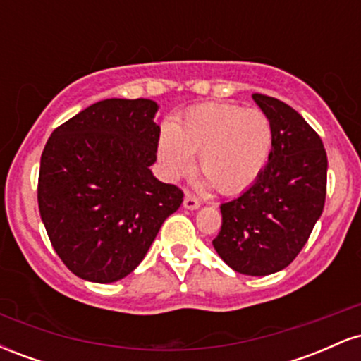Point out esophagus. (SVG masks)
Instances as JSON below:
<instances>
[{
	"instance_id": "1",
	"label": "esophagus",
	"mask_w": 361,
	"mask_h": 361,
	"mask_svg": "<svg viewBox=\"0 0 361 361\" xmlns=\"http://www.w3.org/2000/svg\"><path fill=\"white\" fill-rule=\"evenodd\" d=\"M183 205H185V209L195 210V209H198V207H200V200H198L195 195H186L185 200H183Z\"/></svg>"
}]
</instances>
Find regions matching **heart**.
Here are the masks:
<instances>
[{"instance_id": "b5f03b06", "label": "heart", "mask_w": 361, "mask_h": 361, "mask_svg": "<svg viewBox=\"0 0 361 361\" xmlns=\"http://www.w3.org/2000/svg\"><path fill=\"white\" fill-rule=\"evenodd\" d=\"M273 130L263 111L224 103L185 111L159 137V159L168 175H185L198 154V169L224 195L243 192L270 159Z\"/></svg>"}]
</instances>
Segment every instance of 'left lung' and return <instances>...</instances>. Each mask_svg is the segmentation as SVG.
Here are the masks:
<instances>
[{
  "label": "left lung",
  "mask_w": 361,
  "mask_h": 361,
  "mask_svg": "<svg viewBox=\"0 0 361 361\" xmlns=\"http://www.w3.org/2000/svg\"><path fill=\"white\" fill-rule=\"evenodd\" d=\"M252 98L270 120L271 154L246 192L221 204L222 226L212 244L234 271L264 276L297 258L321 217L327 156L299 111L267 94Z\"/></svg>",
  "instance_id": "8db88e82"
}]
</instances>
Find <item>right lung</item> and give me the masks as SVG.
Instances as JSON below:
<instances>
[{
	"label": "right lung",
	"mask_w": 361,
	"mask_h": 361,
	"mask_svg": "<svg viewBox=\"0 0 361 361\" xmlns=\"http://www.w3.org/2000/svg\"><path fill=\"white\" fill-rule=\"evenodd\" d=\"M146 98L93 103L54 128L40 157V217L62 263L110 283L137 268L183 190L152 176L161 128Z\"/></svg>",
	"instance_id": "right-lung-1"
}]
</instances>
